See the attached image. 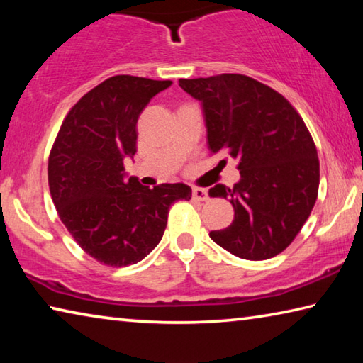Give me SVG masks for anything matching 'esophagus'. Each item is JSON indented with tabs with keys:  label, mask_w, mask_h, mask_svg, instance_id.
Returning <instances> with one entry per match:
<instances>
[{
	"label": "esophagus",
	"mask_w": 363,
	"mask_h": 363,
	"mask_svg": "<svg viewBox=\"0 0 363 363\" xmlns=\"http://www.w3.org/2000/svg\"><path fill=\"white\" fill-rule=\"evenodd\" d=\"M192 199L196 200V201H208V200H210V195H208L205 189L194 187L192 189Z\"/></svg>",
	"instance_id": "34e87169"
}]
</instances>
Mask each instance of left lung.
<instances>
[{
	"label": "left lung",
	"instance_id": "left-lung-1",
	"mask_svg": "<svg viewBox=\"0 0 363 363\" xmlns=\"http://www.w3.org/2000/svg\"><path fill=\"white\" fill-rule=\"evenodd\" d=\"M179 86L203 106L210 152L235 158L240 171L232 189H210L235 211L229 227L210 232L211 240L242 259L277 256L318 194L320 167L304 120L277 91L240 73L179 79Z\"/></svg>",
	"mask_w": 363,
	"mask_h": 363
}]
</instances>
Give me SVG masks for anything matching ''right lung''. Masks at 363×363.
<instances>
[{
  "label": "right lung",
  "instance_id": "obj_1",
  "mask_svg": "<svg viewBox=\"0 0 363 363\" xmlns=\"http://www.w3.org/2000/svg\"><path fill=\"white\" fill-rule=\"evenodd\" d=\"M171 83L107 78L70 108L49 153V192L60 220L84 253L106 266L144 259L162 240L169 206L192 196L182 182L149 189L123 173V160L136 153L139 115Z\"/></svg>",
  "mask_w": 363,
  "mask_h": 363
}]
</instances>
